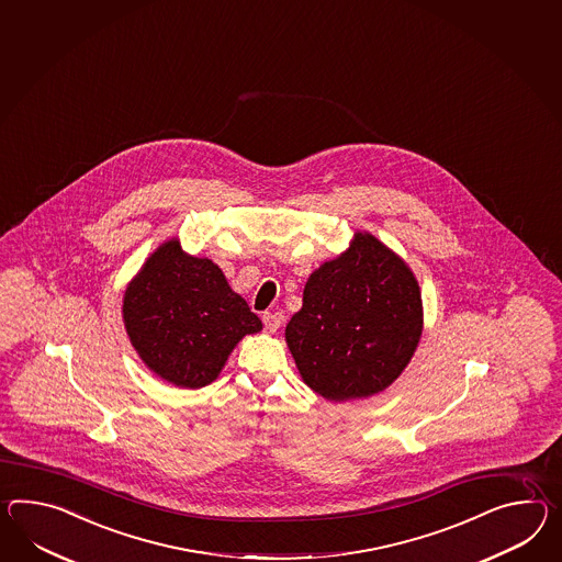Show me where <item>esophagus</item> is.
<instances>
[{"label":"esophagus","instance_id":"esophagus-1","mask_svg":"<svg viewBox=\"0 0 562 562\" xmlns=\"http://www.w3.org/2000/svg\"><path fill=\"white\" fill-rule=\"evenodd\" d=\"M261 321H263V327H266V330L274 333V330L280 329V325H282V321H284V316H282V313H263V315H261Z\"/></svg>","mask_w":562,"mask_h":562}]
</instances>
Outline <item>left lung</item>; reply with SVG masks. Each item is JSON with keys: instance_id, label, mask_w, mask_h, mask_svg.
Listing matches in <instances>:
<instances>
[{"instance_id": "1", "label": "left lung", "mask_w": 562, "mask_h": 562, "mask_svg": "<svg viewBox=\"0 0 562 562\" xmlns=\"http://www.w3.org/2000/svg\"><path fill=\"white\" fill-rule=\"evenodd\" d=\"M423 299L408 266L370 233L311 274L286 342L302 380L329 400L382 392L408 366Z\"/></svg>"}]
</instances>
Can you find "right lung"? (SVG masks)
<instances>
[{
  "label": "right lung",
  "instance_id": "add662e5",
  "mask_svg": "<svg viewBox=\"0 0 562 562\" xmlns=\"http://www.w3.org/2000/svg\"><path fill=\"white\" fill-rule=\"evenodd\" d=\"M127 335L144 363L166 382L203 387L220 375L237 341L261 321L211 260L166 241L125 290Z\"/></svg>",
  "mask_w": 562,
  "mask_h": 562
}]
</instances>
